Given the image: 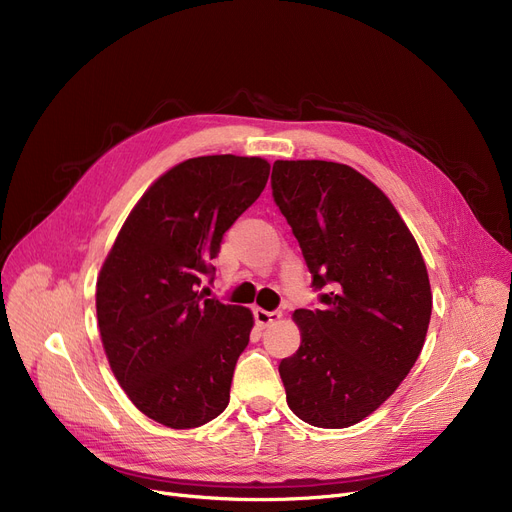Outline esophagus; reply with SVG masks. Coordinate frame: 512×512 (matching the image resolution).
<instances>
[{"mask_svg": "<svg viewBox=\"0 0 512 512\" xmlns=\"http://www.w3.org/2000/svg\"><path fill=\"white\" fill-rule=\"evenodd\" d=\"M253 315H255V321L259 326H272V324H276V321L282 317V313L280 311H265V309H255L253 311Z\"/></svg>", "mask_w": 512, "mask_h": 512, "instance_id": "1", "label": "esophagus"}]
</instances>
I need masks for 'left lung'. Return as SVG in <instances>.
<instances>
[{
    "label": "left lung",
    "instance_id": "8db88e82",
    "mask_svg": "<svg viewBox=\"0 0 512 512\" xmlns=\"http://www.w3.org/2000/svg\"><path fill=\"white\" fill-rule=\"evenodd\" d=\"M272 195L319 292L280 361L290 411L340 429L373 413L415 365L432 317L421 251L390 199L351 166L278 159Z\"/></svg>",
    "mask_w": 512,
    "mask_h": 512
}]
</instances>
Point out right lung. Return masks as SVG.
<instances>
[{
  "mask_svg": "<svg viewBox=\"0 0 512 512\" xmlns=\"http://www.w3.org/2000/svg\"><path fill=\"white\" fill-rule=\"evenodd\" d=\"M261 157L186 159L134 205L97 280V321L116 380L141 413L199 427L230 402L253 315L201 290L224 232L263 193Z\"/></svg>",
  "mask_w": 512,
  "mask_h": 512,
  "instance_id": "right-lung-1",
  "label": "right lung"
}]
</instances>
